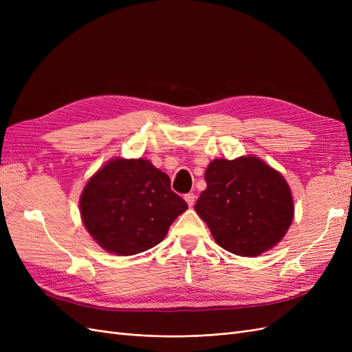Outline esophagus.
I'll use <instances>...</instances> for the list:
<instances>
[{"label":"esophagus","mask_w":352,"mask_h":352,"mask_svg":"<svg viewBox=\"0 0 352 352\" xmlns=\"http://www.w3.org/2000/svg\"><path fill=\"white\" fill-rule=\"evenodd\" d=\"M185 201L188 202V206H189V207H192V206L195 204V195H194V194H190V192H189V194H186V195H185Z\"/></svg>","instance_id":"obj_1"}]
</instances>
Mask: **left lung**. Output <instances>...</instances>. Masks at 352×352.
Returning <instances> with one entry per match:
<instances>
[{
    "instance_id": "8db88e82",
    "label": "left lung",
    "mask_w": 352,
    "mask_h": 352,
    "mask_svg": "<svg viewBox=\"0 0 352 352\" xmlns=\"http://www.w3.org/2000/svg\"><path fill=\"white\" fill-rule=\"evenodd\" d=\"M206 182L195 211L226 251L255 257L274 247L291 226V189L282 175L260 158L212 160Z\"/></svg>"
}]
</instances>
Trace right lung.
<instances>
[{
    "label": "right lung",
    "instance_id": "add662e5",
    "mask_svg": "<svg viewBox=\"0 0 352 352\" xmlns=\"http://www.w3.org/2000/svg\"><path fill=\"white\" fill-rule=\"evenodd\" d=\"M186 208L170 188V177L142 158L111 160L89 179L80 197L85 228L117 255L155 247Z\"/></svg>",
    "mask_w": 352,
    "mask_h": 352
}]
</instances>
